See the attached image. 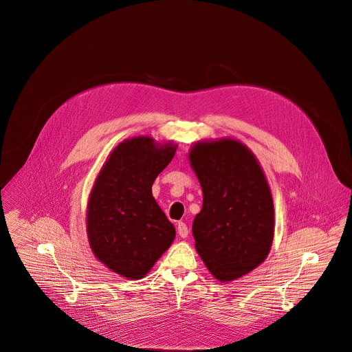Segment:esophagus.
Instances as JSON below:
<instances>
[{
    "instance_id": "1",
    "label": "esophagus",
    "mask_w": 352,
    "mask_h": 352,
    "mask_svg": "<svg viewBox=\"0 0 352 352\" xmlns=\"http://www.w3.org/2000/svg\"><path fill=\"white\" fill-rule=\"evenodd\" d=\"M177 232H178V235H179L181 238H186V236H188V234H189L188 226H186L185 223L179 221V223L177 224Z\"/></svg>"
}]
</instances>
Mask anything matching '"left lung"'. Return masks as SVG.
<instances>
[{
    "instance_id": "1",
    "label": "left lung",
    "mask_w": 352,
    "mask_h": 352,
    "mask_svg": "<svg viewBox=\"0 0 352 352\" xmlns=\"http://www.w3.org/2000/svg\"><path fill=\"white\" fill-rule=\"evenodd\" d=\"M204 192L192 226L195 248L209 272L232 281L267 258L274 236V206L265 173L239 140L197 142L189 152Z\"/></svg>"
}]
</instances>
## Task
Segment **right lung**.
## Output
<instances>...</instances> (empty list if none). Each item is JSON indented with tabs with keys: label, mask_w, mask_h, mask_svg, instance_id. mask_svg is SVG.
I'll list each match as a JSON object with an SVG mask.
<instances>
[{
	"label": "right lung",
	"mask_w": 352,
	"mask_h": 352,
	"mask_svg": "<svg viewBox=\"0 0 352 352\" xmlns=\"http://www.w3.org/2000/svg\"><path fill=\"white\" fill-rule=\"evenodd\" d=\"M177 144L138 136L110 153L91 188L86 228L94 256L129 280L143 278L170 248L175 228L152 195Z\"/></svg>",
	"instance_id": "1"
}]
</instances>
